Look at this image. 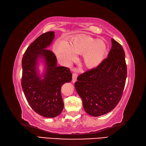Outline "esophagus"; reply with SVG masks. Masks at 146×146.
<instances>
[{"label":"esophagus","instance_id":"esophagus-1","mask_svg":"<svg viewBox=\"0 0 146 146\" xmlns=\"http://www.w3.org/2000/svg\"><path fill=\"white\" fill-rule=\"evenodd\" d=\"M74 72L72 73V82L74 83L77 80V74L75 72V70H73Z\"/></svg>","mask_w":146,"mask_h":146}]
</instances>
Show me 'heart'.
Here are the masks:
<instances>
[{"label": "heart", "instance_id": "1", "mask_svg": "<svg viewBox=\"0 0 146 146\" xmlns=\"http://www.w3.org/2000/svg\"><path fill=\"white\" fill-rule=\"evenodd\" d=\"M54 52L60 59L70 62L77 58L76 54H83L84 62L89 68L101 64L107 52V45L102 40H95L88 35H77L69 44L58 41L54 45Z\"/></svg>", "mask_w": 146, "mask_h": 146}]
</instances>
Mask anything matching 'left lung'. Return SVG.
Returning a JSON list of instances; mask_svg holds the SVG:
<instances>
[{
	"instance_id": "8db88e82",
	"label": "left lung",
	"mask_w": 146,
	"mask_h": 146,
	"mask_svg": "<svg viewBox=\"0 0 146 146\" xmlns=\"http://www.w3.org/2000/svg\"><path fill=\"white\" fill-rule=\"evenodd\" d=\"M112 47L100 66L80 74L75 82L85 111L99 116L114 109L121 98L127 77L125 53L111 39Z\"/></svg>"
}]
</instances>
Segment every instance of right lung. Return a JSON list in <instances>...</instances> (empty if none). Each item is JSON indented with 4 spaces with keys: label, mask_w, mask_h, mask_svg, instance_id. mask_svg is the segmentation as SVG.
<instances>
[{
    "label": "right lung",
    "mask_w": 146,
    "mask_h": 146,
    "mask_svg": "<svg viewBox=\"0 0 146 146\" xmlns=\"http://www.w3.org/2000/svg\"><path fill=\"white\" fill-rule=\"evenodd\" d=\"M54 38V31L41 35L27 48L22 61V87L25 96L31 108L46 118H54L61 114L64 108L61 87L72 80L70 69L57 66L55 54L47 49ZM40 57L44 59L46 64L43 79L36 70Z\"/></svg>",
    "instance_id": "right-lung-1"
}]
</instances>
